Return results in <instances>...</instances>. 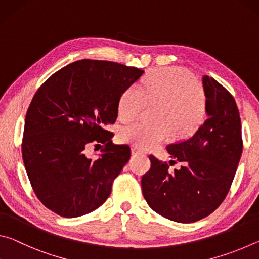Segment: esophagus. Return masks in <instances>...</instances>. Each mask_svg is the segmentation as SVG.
<instances>
[{
    "label": "esophagus",
    "mask_w": 259,
    "mask_h": 259,
    "mask_svg": "<svg viewBox=\"0 0 259 259\" xmlns=\"http://www.w3.org/2000/svg\"><path fill=\"white\" fill-rule=\"evenodd\" d=\"M133 154H134V155H138V154H144V151H143V150H140V148H138V147H136V146H134V147H133Z\"/></svg>",
    "instance_id": "34e87169"
}]
</instances>
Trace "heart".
<instances>
[{
	"label": "heart",
	"mask_w": 259,
	"mask_h": 259,
	"mask_svg": "<svg viewBox=\"0 0 259 259\" xmlns=\"http://www.w3.org/2000/svg\"><path fill=\"white\" fill-rule=\"evenodd\" d=\"M154 121L126 125L119 138L136 147L152 148L165 142L192 135L203 123L207 97L190 72L178 67H163L148 72L139 87H129L120 96L117 116L123 122L137 119L146 105H154Z\"/></svg>",
	"instance_id": "b5f03b06"
}]
</instances>
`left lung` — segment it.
Wrapping results in <instances>:
<instances>
[{
    "label": "left lung",
    "mask_w": 259,
    "mask_h": 259,
    "mask_svg": "<svg viewBox=\"0 0 259 259\" xmlns=\"http://www.w3.org/2000/svg\"><path fill=\"white\" fill-rule=\"evenodd\" d=\"M208 119L196 133L166 147L181 168L150 155L151 169L142 177L148 205L164 218L193 223L213 212L226 198L241 154L242 135L235 100L214 78L203 76Z\"/></svg>",
    "instance_id": "8db88e82"
}]
</instances>
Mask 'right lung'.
<instances>
[{"label": "right lung", "instance_id": "right-lung-1", "mask_svg": "<svg viewBox=\"0 0 259 259\" xmlns=\"http://www.w3.org/2000/svg\"><path fill=\"white\" fill-rule=\"evenodd\" d=\"M143 73L114 61L82 59L38 88L26 113L21 153L35 195L52 212L80 217L107 200L131 150L112 144L114 135L105 126L116 121L120 96ZM90 143L104 144L95 161L85 156Z\"/></svg>", "mask_w": 259, "mask_h": 259}]
</instances>
